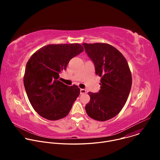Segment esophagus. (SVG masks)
I'll return each mask as SVG.
<instances>
[{
    "label": "esophagus",
    "instance_id": "34e87169",
    "mask_svg": "<svg viewBox=\"0 0 160 160\" xmlns=\"http://www.w3.org/2000/svg\"><path fill=\"white\" fill-rule=\"evenodd\" d=\"M86 93V90L85 89H83V88H81L80 89V94H85Z\"/></svg>",
    "mask_w": 160,
    "mask_h": 160
}]
</instances>
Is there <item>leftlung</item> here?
Returning a JSON list of instances; mask_svg holds the SVG:
<instances>
[{
  "mask_svg": "<svg viewBox=\"0 0 160 160\" xmlns=\"http://www.w3.org/2000/svg\"><path fill=\"white\" fill-rule=\"evenodd\" d=\"M82 45L101 77L99 92L88 93L90 101L85 109L91 118L106 121L118 115L128 99L132 82L130 68L123 54L108 43Z\"/></svg>",
  "mask_w": 160,
  "mask_h": 160,
  "instance_id": "8db88e82",
  "label": "left lung"
}]
</instances>
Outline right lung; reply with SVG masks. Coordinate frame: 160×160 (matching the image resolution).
Masks as SVG:
<instances>
[{"label":"right lung","mask_w":160,"mask_h":160,"mask_svg":"<svg viewBox=\"0 0 160 160\" xmlns=\"http://www.w3.org/2000/svg\"><path fill=\"white\" fill-rule=\"evenodd\" d=\"M83 51L79 43L49 44L36 51L27 62L23 77L28 99L37 112L49 120L68 115L80 90L58 80L69 61Z\"/></svg>","instance_id":"obj_1"}]
</instances>
